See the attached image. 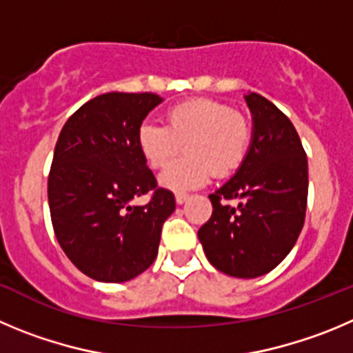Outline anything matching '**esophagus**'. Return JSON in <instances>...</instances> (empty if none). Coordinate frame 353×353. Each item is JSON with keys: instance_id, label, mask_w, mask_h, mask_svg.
Masks as SVG:
<instances>
[{"instance_id": "34e87169", "label": "esophagus", "mask_w": 353, "mask_h": 353, "mask_svg": "<svg viewBox=\"0 0 353 353\" xmlns=\"http://www.w3.org/2000/svg\"><path fill=\"white\" fill-rule=\"evenodd\" d=\"M188 199H190V195H186V193H177V195H176L177 205H183V203L186 202Z\"/></svg>"}]
</instances>
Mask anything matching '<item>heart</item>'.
<instances>
[{"label":"heart","mask_w":353,"mask_h":353,"mask_svg":"<svg viewBox=\"0 0 353 353\" xmlns=\"http://www.w3.org/2000/svg\"><path fill=\"white\" fill-rule=\"evenodd\" d=\"M252 141L251 123L223 102L193 99L167 111V125L144 121L137 128V148L153 169H161L184 144L158 181L170 192L203 186L210 172L228 176L245 160Z\"/></svg>","instance_id":"obj_1"}]
</instances>
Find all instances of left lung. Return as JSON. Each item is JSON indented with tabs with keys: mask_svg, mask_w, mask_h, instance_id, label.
<instances>
[{
	"mask_svg": "<svg viewBox=\"0 0 353 353\" xmlns=\"http://www.w3.org/2000/svg\"><path fill=\"white\" fill-rule=\"evenodd\" d=\"M252 141L235 176L209 195L212 216L199 240L214 268L239 279L272 272L301 233L308 196V161L288 117L251 92ZM239 199L232 208L225 202Z\"/></svg>",
	"mask_w": 353,
	"mask_h": 353,
	"instance_id": "8db88e82",
	"label": "left lung"
}]
</instances>
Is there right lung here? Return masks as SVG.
I'll list each match as a JSON object with an SVG mask.
<instances>
[{
    "instance_id": "1",
    "label": "right lung",
    "mask_w": 353,
    "mask_h": 353,
    "mask_svg": "<svg viewBox=\"0 0 353 353\" xmlns=\"http://www.w3.org/2000/svg\"><path fill=\"white\" fill-rule=\"evenodd\" d=\"M161 97L110 92L72 113L55 144L48 205L71 263L99 282H127L153 265L161 226L176 210L137 148V128ZM152 192L146 206L131 200Z\"/></svg>"
}]
</instances>
